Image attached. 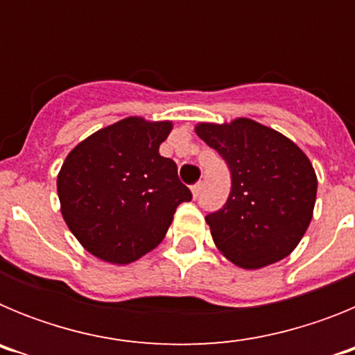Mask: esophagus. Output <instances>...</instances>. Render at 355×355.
Masks as SVG:
<instances>
[{"label":"esophagus","mask_w":355,"mask_h":355,"mask_svg":"<svg viewBox=\"0 0 355 355\" xmlns=\"http://www.w3.org/2000/svg\"><path fill=\"white\" fill-rule=\"evenodd\" d=\"M200 188H202V183H196V184H193V187H192V196H193V199H197V197H199Z\"/></svg>","instance_id":"obj_1"}]
</instances>
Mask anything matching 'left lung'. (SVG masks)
Listing matches in <instances>:
<instances>
[{"mask_svg": "<svg viewBox=\"0 0 355 355\" xmlns=\"http://www.w3.org/2000/svg\"><path fill=\"white\" fill-rule=\"evenodd\" d=\"M196 133L231 172L225 205L206 215L218 250L250 270L286 258L313 218L318 183L309 158L284 135L250 119L200 122Z\"/></svg>", "mask_w": 355, "mask_h": 355, "instance_id": "obj_1", "label": "left lung"}]
</instances>
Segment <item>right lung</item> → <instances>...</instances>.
I'll use <instances>...</instances> for the list:
<instances>
[{
  "mask_svg": "<svg viewBox=\"0 0 355 355\" xmlns=\"http://www.w3.org/2000/svg\"><path fill=\"white\" fill-rule=\"evenodd\" d=\"M172 122L128 117L78 144L56 188L62 215L81 245L103 261L128 265L165 238L192 192L159 155Z\"/></svg>",
  "mask_w": 355,
  "mask_h": 355,
  "instance_id": "right-lung-1",
  "label": "right lung"
}]
</instances>
